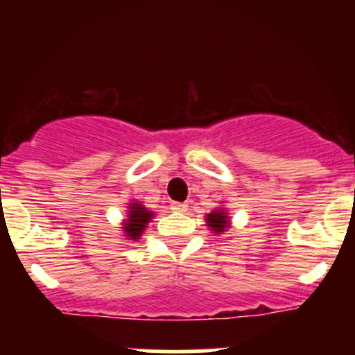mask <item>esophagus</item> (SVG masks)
<instances>
[{
    "label": "esophagus",
    "instance_id": "1",
    "mask_svg": "<svg viewBox=\"0 0 355 355\" xmlns=\"http://www.w3.org/2000/svg\"><path fill=\"white\" fill-rule=\"evenodd\" d=\"M187 204L185 202H171V209L173 211H180V213H184V211H187Z\"/></svg>",
    "mask_w": 355,
    "mask_h": 355
}]
</instances>
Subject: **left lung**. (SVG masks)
Returning <instances> with one entry per match:
<instances>
[{
  "instance_id": "left-lung-1",
  "label": "left lung",
  "mask_w": 355,
  "mask_h": 355,
  "mask_svg": "<svg viewBox=\"0 0 355 355\" xmlns=\"http://www.w3.org/2000/svg\"><path fill=\"white\" fill-rule=\"evenodd\" d=\"M228 211L227 207L220 206L216 207V209H213L211 213H207L206 216H204V221H206V227L209 228L211 234H223V232H227L228 228L232 227V218L228 216Z\"/></svg>"
}]
</instances>
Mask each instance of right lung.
Wrapping results in <instances>:
<instances>
[{"mask_svg":"<svg viewBox=\"0 0 355 355\" xmlns=\"http://www.w3.org/2000/svg\"><path fill=\"white\" fill-rule=\"evenodd\" d=\"M153 218H155V211L146 207L139 200H132L127 206V216L121 221V234L127 241L137 242L144 234L146 227L151 223Z\"/></svg>","mask_w":355,"mask_h":355,"instance_id":"obj_1","label":"right lung"}]
</instances>
